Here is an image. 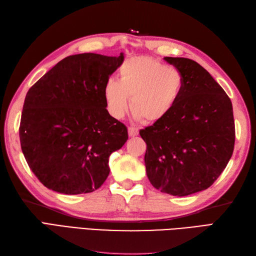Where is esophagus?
Returning a JSON list of instances; mask_svg holds the SVG:
<instances>
[{
	"mask_svg": "<svg viewBox=\"0 0 256 256\" xmlns=\"http://www.w3.org/2000/svg\"><path fill=\"white\" fill-rule=\"evenodd\" d=\"M128 135L130 136V138H134V136L138 135V130L134 126H130L128 128Z\"/></svg>",
	"mask_w": 256,
	"mask_h": 256,
	"instance_id": "34e87169",
	"label": "esophagus"
}]
</instances>
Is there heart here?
I'll list each match as a JSON object with an SVG mask.
<instances>
[{
    "label": "heart",
    "instance_id": "b5f03b06",
    "mask_svg": "<svg viewBox=\"0 0 256 256\" xmlns=\"http://www.w3.org/2000/svg\"><path fill=\"white\" fill-rule=\"evenodd\" d=\"M183 77L176 68H169L148 56L134 58L118 70V80L109 78L104 97L109 114L121 118L128 109L144 123L164 120L180 99Z\"/></svg>",
    "mask_w": 256,
    "mask_h": 256
}]
</instances>
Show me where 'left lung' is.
<instances>
[{
	"instance_id": "left-lung-1",
	"label": "left lung",
	"mask_w": 256,
	"mask_h": 256,
	"mask_svg": "<svg viewBox=\"0 0 256 256\" xmlns=\"http://www.w3.org/2000/svg\"><path fill=\"white\" fill-rule=\"evenodd\" d=\"M179 70L183 87L164 120L140 130L147 150L148 179L162 193L186 196L208 188L232 156V104L200 65L186 58H164Z\"/></svg>"
}]
</instances>
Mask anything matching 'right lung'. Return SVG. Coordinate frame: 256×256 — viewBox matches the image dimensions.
<instances>
[{"label": "right lung", "mask_w": 256, "mask_h": 256, "mask_svg": "<svg viewBox=\"0 0 256 256\" xmlns=\"http://www.w3.org/2000/svg\"><path fill=\"white\" fill-rule=\"evenodd\" d=\"M123 61V53L70 56L28 90L20 146L46 188L68 195L90 193L108 178L109 157L128 135L106 109L104 87Z\"/></svg>", "instance_id": "1"}]
</instances>
